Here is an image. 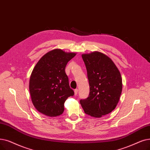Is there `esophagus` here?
Here are the masks:
<instances>
[{"instance_id":"obj_1","label":"esophagus","mask_w":150,"mask_h":150,"mask_svg":"<svg viewBox=\"0 0 150 150\" xmlns=\"http://www.w3.org/2000/svg\"><path fill=\"white\" fill-rule=\"evenodd\" d=\"M74 94H75V96L77 95V94H78V89H75L74 90Z\"/></svg>"}]
</instances>
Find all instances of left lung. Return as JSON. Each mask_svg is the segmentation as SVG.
I'll use <instances>...</instances> for the list:
<instances>
[{
	"label": "left lung",
	"mask_w": 150,
	"mask_h": 150,
	"mask_svg": "<svg viewBox=\"0 0 150 150\" xmlns=\"http://www.w3.org/2000/svg\"><path fill=\"white\" fill-rule=\"evenodd\" d=\"M87 70L90 92L80 102L86 114L100 118L116 108L122 92L121 75L115 63L99 51L82 54Z\"/></svg>",
	"instance_id": "8db88e82"
}]
</instances>
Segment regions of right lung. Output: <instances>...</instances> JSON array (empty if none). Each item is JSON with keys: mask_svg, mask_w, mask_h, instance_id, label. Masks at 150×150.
Here are the masks:
<instances>
[{"mask_svg": "<svg viewBox=\"0 0 150 150\" xmlns=\"http://www.w3.org/2000/svg\"><path fill=\"white\" fill-rule=\"evenodd\" d=\"M76 55L61 49L49 51L35 65L30 77L31 100L38 111L47 116H59L64 102L74 92L65 71L67 62Z\"/></svg>", "mask_w": 150, "mask_h": 150, "instance_id": "right-lung-1", "label": "right lung"}]
</instances>
